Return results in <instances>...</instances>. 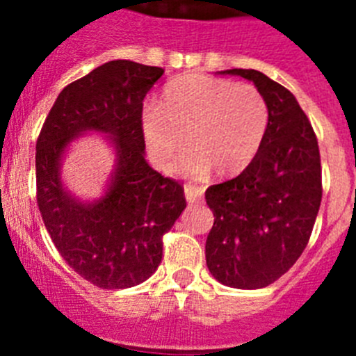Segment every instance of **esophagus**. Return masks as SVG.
Here are the masks:
<instances>
[{"instance_id":"esophagus-1","label":"esophagus","mask_w":356,"mask_h":356,"mask_svg":"<svg viewBox=\"0 0 356 356\" xmlns=\"http://www.w3.org/2000/svg\"><path fill=\"white\" fill-rule=\"evenodd\" d=\"M203 193H205V187H201V185H185V197H187L188 203H200Z\"/></svg>"}]
</instances>
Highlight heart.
Returning a JSON list of instances; mask_svg holds the SVG:
<instances>
[{
    "label": "heart",
    "mask_w": 356,
    "mask_h": 356,
    "mask_svg": "<svg viewBox=\"0 0 356 356\" xmlns=\"http://www.w3.org/2000/svg\"><path fill=\"white\" fill-rule=\"evenodd\" d=\"M269 127V106L254 85L209 74H184L143 112V135L153 162L171 169L185 149L193 175L212 169L235 176L254 160Z\"/></svg>",
    "instance_id": "1"
}]
</instances>
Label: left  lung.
<instances>
[{
	"label": "left lung",
	"instance_id": "left-lung-1",
	"mask_svg": "<svg viewBox=\"0 0 356 356\" xmlns=\"http://www.w3.org/2000/svg\"><path fill=\"white\" fill-rule=\"evenodd\" d=\"M253 81L269 106V127L253 162L207 188L213 226L207 266L228 287L262 289L307 248L323 197L317 137L291 90L254 69H229Z\"/></svg>",
	"mask_w": 356,
	"mask_h": 356
}]
</instances>
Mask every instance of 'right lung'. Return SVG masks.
Masks as SVG:
<instances>
[{
  "instance_id": "1",
  "label": "right lung",
  "mask_w": 356,
  "mask_h": 356,
  "mask_svg": "<svg viewBox=\"0 0 356 356\" xmlns=\"http://www.w3.org/2000/svg\"><path fill=\"white\" fill-rule=\"evenodd\" d=\"M162 67L112 60L58 94L37 139V205L53 244L81 278L99 289L143 284L162 260L163 235L187 201L184 187L144 160L143 102ZM108 133L118 162L107 194L72 198L60 181L65 147L83 131Z\"/></svg>"
}]
</instances>
